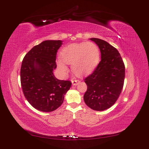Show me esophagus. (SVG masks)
<instances>
[{
    "label": "esophagus",
    "mask_w": 149,
    "mask_h": 149,
    "mask_svg": "<svg viewBox=\"0 0 149 149\" xmlns=\"http://www.w3.org/2000/svg\"><path fill=\"white\" fill-rule=\"evenodd\" d=\"M80 81L78 80V79H73L72 81V84L74 85V86H75V85H77L79 83Z\"/></svg>",
    "instance_id": "obj_1"
}]
</instances>
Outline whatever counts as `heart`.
Instances as JSON below:
<instances>
[{"label": "heart", "instance_id": "heart-1", "mask_svg": "<svg viewBox=\"0 0 149 149\" xmlns=\"http://www.w3.org/2000/svg\"><path fill=\"white\" fill-rule=\"evenodd\" d=\"M100 50L93 42L72 43L65 47L58 61V65L63 72L67 71L66 64L72 65V70L77 75H88L92 72L100 61Z\"/></svg>", "mask_w": 149, "mask_h": 149}]
</instances>
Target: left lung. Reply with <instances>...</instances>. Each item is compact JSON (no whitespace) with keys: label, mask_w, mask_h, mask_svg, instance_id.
I'll list each match as a JSON object with an SVG mask.
<instances>
[{"label":"left lung","mask_w":149,"mask_h":149,"mask_svg":"<svg viewBox=\"0 0 149 149\" xmlns=\"http://www.w3.org/2000/svg\"><path fill=\"white\" fill-rule=\"evenodd\" d=\"M90 40L99 46L101 60L92 74L84 79L87 90L84 100L91 109L103 111L111 107L121 93L125 65L118 50L109 43L95 38Z\"/></svg>","instance_id":"left-lung-1"}]
</instances>
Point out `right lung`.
<instances>
[{"instance_id": "1", "label": "right lung", "mask_w": 149, "mask_h": 149, "mask_svg": "<svg viewBox=\"0 0 149 149\" xmlns=\"http://www.w3.org/2000/svg\"><path fill=\"white\" fill-rule=\"evenodd\" d=\"M61 40H46L34 46L23 59L20 69L22 91L28 102L43 112L58 109L71 87L70 81L59 80L53 74Z\"/></svg>"}]
</instances>
